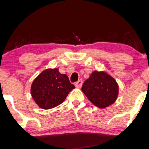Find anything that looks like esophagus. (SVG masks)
<instances>
[{
    "instance_id": "esophagus-1",
    "label": "esophagus",
    "mask_w": 149,
    "mask_h": 149,
    "mask_svg": "<svg viewBox=\"0 0 149 149\" xmlns=\"http://www.w3.org/2000/svg\"><path fill=\"white\" fill-rule=\"evenodd\" d=\"M82 84H83V81L81 79L79 80L77 82L75 83V86H76V87L77 88H81V86H82Z\"/></svg>"
}]
</instances>
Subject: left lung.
I'll list each match as a JSON object with an SVG mask.
<instances>
[{
	"instance_id": "obj_1",
	"label": "left lung",
	"mask_w": 149,
	"mask_h": 149,
	"mask_svg": "<svg viewBox=\"0 0 149 149\" xmlns=\"http://www.w3.org/2000/svg\"><path fill=\"white\" fill-rule=\"evenodd\" d=\"M81 90L91 102L103 109L116 100L118 86L115 79L105 72L94 71L84 81Z\"/></svg>"
}]
</instances>
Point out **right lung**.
I'll list each match as a JSON object with an SVG mask.
<instances>
[{"mask_svg": "<svg viewBox=\"0 0 149 149\" xmlns=\"http://www.w3.org/2000/svg\"><path fill=\"white\" fill-rule=\"evenodd\" d=\"M74 88L68 76L59 73L58 68L47 69L33 82L31 95L39 107L49 109L63 102Z\"/></svg>", "mask_w": 149, "mask_h": 149, "instance_id": "obj_1", "label": "right lung"}]
</instances>
